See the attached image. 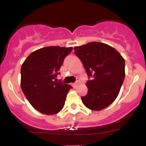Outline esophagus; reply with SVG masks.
Listing matches in <instances>:
<instances>
[{
  "instance_id": "34e87169",
  "label": "esophagus",
  "mask_w": 146,
  "mask_h": 146,
  "mask_svg": "<svg viewBox=\"0 0 146 146\" xmlns=\"http://www.w3.org/2000/svg\"><path fill=\"white\" fill-rule=\"evenodd\" d=\"M80 79L78 78V79H77V81L75 82L74 84H73V86H74L75 88H76V87L78 86L79 84H80Z\"/></svg>"
}]
</instances>
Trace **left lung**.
Listing matches in <instances>:
<instances>
[{"label":"left lung","mask_w":146,"mask_h":146,"mask_svg":"<svg viewBox=\"0 0 146 146\" xmlns=\"http://www.w3.org/2000/svg\"><path fill=\"white\" fill-rule=\"evenodd\" d=\"M75 54L82 62L88 78V93L82 97L85 106L101 110L115 101L125 78V60L109 45L98 42L75 46Z\"/></svg>","instance_id":"1"}]
</instances>
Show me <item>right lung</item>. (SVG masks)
<instances>
[{
    "instance_id": "obj_1",
    "label": "right lung",
    "mask_w": 146,
    "mask_h": 146,
    "mask_svg": "<svg viewBox=\"0 0 146 146\" xmlns=\"http://www.w3.org/2000/svg\"><path fill=\"white\" fill-rule=\"evenodd\" d=\"M73 47L47 46L32 52L22 64L21 88L35 109L54 115L62 109L71 86L57 82L64 60Z\"/></svg>"
}]
</instances>
